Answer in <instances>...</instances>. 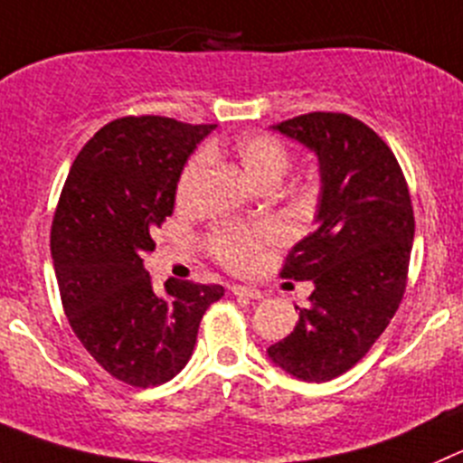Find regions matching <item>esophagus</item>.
<instances>
[{
	"mask_svg": "<svg viewBox=\"0 0 463 463\" xmlns=\"http://www.w3.org/2000/svg\"><path fill=\"white\" fill-rule=\"evenodd\" d=\"M232 293L241 295V298H250V300H261L263 293L254 286H243V284H234L232 286Z\"/></svg>",
	"mask_w": 463,
	"mask_h": 463,
	"instance_id": "1",
	"label": "esophagus"
}]
</instances>
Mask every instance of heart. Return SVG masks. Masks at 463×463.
Instances as JSON below:
<instances>
[{
	"mask_svg": "<svg viewBox=\"0 0 463 463\" xmlns=\"http://www.w3.org/2000/svg\"><path fill=\"white\" fill-rule=\"evenodd\" d=\"M236 158H239L241 170L245 177L257 186H266L272 184L277 186L281 177H284L286 168L290 163V154L281 140L268 134H252L243 136L236 143ZM202 170H204V156L191 158L186 168H184L182 177L177 184V200L179 204H188L195 193V184L200 179ZM277 236V229L270 224H263L259 229H239V227H222L215 229L211 234V252L218 259L222 266L229 270H248L254 266L261 252V245L268 243Z\"/></svg>",
	"mask_w": 463,
	"mask_h": 463,
	"instance_id": "obj_1",
	"label": "heart"
}]
</instances>
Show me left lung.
<instances>
[{
    "label": "left lung",
    "mask_w": 463,
    "mask_h": 463,
    "mask_svg": "<svg viewBox=\"0 0 463 463\" xmlns=\"http://www.w3.org/2000/svg\"><path fill=\"white\" fill-rule=\"evenodd\" d=\"M270 129L316 154L320 191L314 232L281 270L311 281L314 293L268 356L295 380L329 382L371 350L402 300L413 243L409 188L389 145L356 118L318 111Z\"/></svg>",
    "instance_id": "left-lung-1"
}]
</instances>
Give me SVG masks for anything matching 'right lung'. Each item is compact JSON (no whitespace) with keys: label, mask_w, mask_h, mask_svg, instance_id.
Listing matches in <instances>:
<instances>
[{"label":"right lung","mask_w":463,"mask_h":463,"mask_svg":"<svg viewBox=\"0 0 463 463\" xmlns=\"http://www.w3.org/2000/svg\"><path fill=\"white\" fill-rule=\"evenodd\" d=\"M215 125L143 116L109 122L74 158L52 224L65 316L116 380L156 386L188 364L220 284L168 279L154 290L145 254L175 209L188 156Z\"/></svg>","instance_id":"1"}]
</instances>
